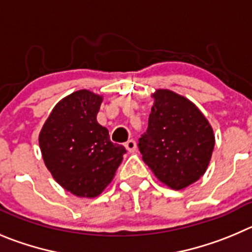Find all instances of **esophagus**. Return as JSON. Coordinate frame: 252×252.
<instances>
[{"instance_id":"1","label":"esophagus","mask_w":252,"mask_h":252,"mask_svg":"<svg viewBox=\"0 0 252 252\" xmlns=\"http://www.w3.org/2000/svg\"><path fill=\"white\" fill-rule=\"evenodd\" d=\"M124 147L126 148V150H128L129 153H134L135 150H137V143L134 142L133 139H130V140H128L126 144H124Z\"/></svg>"}]
</instances>
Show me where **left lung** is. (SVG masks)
Returning <instances> with one entry per match:
<instances>
[{
	"label": "left lung",
	"mask_w": 252,
	"mask_h": 252,
	"mask_svg": "<svg viewBox=\"0 0 252 252\" xmlns=\"http://www.w3.org/2000/svg\"><path fill=\"white\" fill-rule=\"evenodd\" d=\"M148 129L139 139L144 163L166 187L182 190L205 174L215 137L199 108L180 94L157 89Z\"/></svg>",
	"instance_id": "1"
}]
</instances>
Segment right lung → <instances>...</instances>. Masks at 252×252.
<instances>
[{"instance_id":"obj_1","label":"right lung","mask_w":252,"mask_h":252,"mask_svg":"<svg viewBox=\"0 0 252 252\" xmlns=\"http://www.w3.org/2000/svg\"><path fill=\"white\" fill-rule=\"evenodd\" d=\"M103 97L73 92L52 109L39 133V148L56 182L73 195L95 197L110 184L126 153L97 122Z\"/></svg>"}]
</instances>
